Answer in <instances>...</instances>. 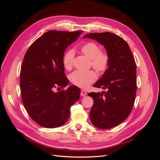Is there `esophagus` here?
Returning <instances> with one entry per match:
<instances>
[{
    "label": "esophagus",
    "mask_w": 160,
    "mask_h": 160,
    "mask_svg": "<svg viewBox=\"0 0 160 160\" xmlns=\"http://www.w3.org/2000/svg\"><path fill=\"white\" fill-rule=\"evenodd\" d=\"M87 95V93L85 91H83V90H82L81 91V96H83V97H85V95Z\"/></svg>",
    "instance_id": "esophagus-1"
}]
</instances>
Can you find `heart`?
I'll list each match as a JSON object with an SVG mask.
<instances>
[{
  "label": "heart",
  "mask_w": 160,
  "mask_h": 160,
  "mask_svg": "<svg viewBox=\"0 0 160 160\" xmlns=\"http://www.w3.org/2000/svg\"><path fill=\"white\" fill-rule=\"evenodd\" d=\"M81 52L91 60V64L94 69L99 71H104L109 64V56L105 51H100L98 44L89 42L83 45L81 48ZM74 59V52L69 50L66 52L62 59V63L67 69H70L72 66ZM96 72L93 70H77L70 75V80L72 84L81 88H85L97 79Z\"/></svg>",
  "instance_id": "heart-1"
}]
</instances>
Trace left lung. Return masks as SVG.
<instances>
[{
  "mask_svg": "<svg viewBox=\"0 0 160 160\" xmlns=\"http://www.w3.org/2000/svg\"><path fill=\"white\" fill-rule=\"evenodd\" d=\"M104 46L109 56L108 68L93 85L107 89L92 92L93 99L89 117L94 126L107 129L117 126L126 119L133 108L136 95V65L130 48L124 39L110 32L87 34Z\"/></svg>",
  "mask_w": 160,
  "mask_h": 160,
  "instance_id": "1",
  "label": "left lung"
}]
</instances>
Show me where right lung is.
I'll use <instances>...</instances> for the list:
<instances>
[{
    "instance_id": "1",
    "label": "right lung",
    "mask_w": 160,
    "mask_h": 160,
    "mask_svg": "<svg viewBox=\"0 0 160 160\" xmlns=\"http://www.w3.org/2000/svg\"><path fill=\"white\" fill-rule=\"evenodd\" d=\"M82 32L48 31L32 43L24 57L20 77L22 103L31 119L42 127L64 125L72 105L80 98L77 86L59 92L54 89L69 84L62 63L64 52Z\"/></svg>"
}]
</instances>
